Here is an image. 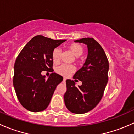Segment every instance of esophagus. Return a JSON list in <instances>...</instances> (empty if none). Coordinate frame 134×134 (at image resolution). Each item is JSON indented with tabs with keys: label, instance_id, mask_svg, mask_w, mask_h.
Masks as SVG:
<instances>
[{
	"label": "esophagus",
	"instance_id": "34e87169",
	"mask_svg": "<svg viewBox=\"0 0 134 134\" xmlns=\"http://www.w3.org/2000/svg\"><path fill=\"white\" fill-rule=\"evenodd\" d=\"M65 80H66V78H63V81H65Z\"/></svg>",
	"mask_w": 134,
	"mask_h": 134
}]
</instances>
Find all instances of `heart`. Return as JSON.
<instances>
[{"label": "heart", "instance_id": "b5f03b06", "mask_svg": "<svg viewBox=\"0 0 134 134\" xmlns=\"http://www.w3.org/2000/svg\"><path fill=\"white\" fill-rule=\"evenodd\" d=\"M69 49L76 56H80L83 54V48L82 45L77 43H73L70 44L68 47ZM61 55H62V51L59 48H56L53 50L52 54V58L54 62H59L60 59ZM75 69L73 65L67 64H62L56 68V72L59 75L63 76H67L75 71Z\"/></svg>", "mask_w": 134, "mask_h": 134}]
</instances>
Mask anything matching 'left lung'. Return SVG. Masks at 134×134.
Returning a JSON list of instances; mask_svg holds the SVG:
<instances>
[{
	"label": "left lung",
	"mask_w": 134,
	"mask_h": 134,
	"mask_svg": "<svg viewBox=\"0 0 134 134\" xmlns=\"http://www.w3.org/2000/svg\"><path fill=\"white\" fill-rule=\"evenodd\" d=\"M75 42L87 44L88 55L83 67L73 76L75 81L78 79L82 84L76 87L75 81L67 80L64 101L70 111L83 114L95 108L103 96L108 80L109 62L103 48L92 37Z\"/></svg>",
	"instance_id": "left-lung-1"
}]
</instances>
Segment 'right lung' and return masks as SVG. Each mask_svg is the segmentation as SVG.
Instances as JSON below:
<instances>
[{"label":"right lung","mask_w":134,"mask_h":134,"mask_svg":"<svg viewBox=\"0 0 134 134\" xmlns=\"http://www.w3.org/2000/svg\"><path fill=\"white\" fill-rule=\"evenodd\" d=\"M66 40H54L39 35L24 47L14 65L13 83L17 98L27 110L39 112L49 104L63 77L53 72L52 51ZM52 72L48 79L43 71Z\"/></svg>","instance_id":"obj_1"}]
</instances>
